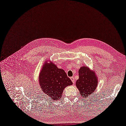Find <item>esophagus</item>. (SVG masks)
Listing matches in <instances>:
<instances>
[{"label": "esophagus", "instance_id": "1", "mask_svg": "<svg viewBox=\"0 0 126 126\" xmlns=\"http://www.w3.org/2000/svg\"><path fill=\"white\" fill-rule=\"evenodd\" d=\"M70 80H72V81L73 82V83H75V78H74V77H70Z\"/></svg>", "mask_w": 126, "mask_h": 126}]
</instances>
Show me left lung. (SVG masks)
<instances>
[{
  "label": "left lung",
  "instance_id": "1",
  "mask_svg": "<svg viewBox=\"0 0 126 126\" xmlns=\"http://www.w3.org/2000/svg\"><path fill=\"white\" fill-rule=\"evenodd\" d=\"M98 77L95 71L83 66L79 70V79L77 80L76 85L82 97H87L94 94L98 85Z\"/></svg>",
  "mask_w": 126,
  "mask_h": 126
}]
</instances>
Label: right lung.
Returning a JSON list of instances; mask_svg holds the SVG:
<instances>
[{
	"label": "right lung",
	"instance_id": "obj_1",
	"mask_svg": "<svg viewBox=\"0 0 126 126\" xmlns=\"http://www.w3.org/2000/svg\"><path fill=\"white\" fill-rule=\"evenodd\" d=\"M41 89L45 95L57 101L61 99L65 87L73 84L65 71L56 64L47 61L43 65L39 76Z\"/></svg>",
	"mask_w": 126,
	"mask_h": 126
}]
</instances>
